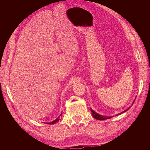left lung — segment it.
Returning a JSON list of instances; mask_svg holds the SVG:
<instances>
[{
  "label": "left lung",
  "instance_id": "obj_1",
  "mask_svg": "<svg viewBox=\"0 0 150 150\" xmlns=\"http://www.w3.org/2000/svg\"><path fill=\"white\" fill-rule=\"evenodd\" d=\"M129 110V108H128L126 110H125V111H124L123 112H121V113H120V115H121V114H122V113H123V112H126V111H128ZM91 112H92V115H93V116L94 117L95 119H96V120H107V119H110V118H111V117H107V116H102V115H98V113H96V112H94L91 108ZM119 115V114H118ZM116 115V116H117Z\"/></svg>",
  "mask_w": 150,
  "mask_h": 150
}]
</instances>
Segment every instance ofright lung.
Returning a JSON list of instances; mask_svg holds the SVG:
<instances>
[{
	"label": "right lung",
	"instance_id": "add662e5",
	"mask_svg": "<svg viewBox=\"0 0 150 150\" xmlns=\"http://www.w3.org/2000/svg\"><path fill=\"white\" fill-rule=\"evenodd\" d=\"M59 120V117H57V119H56L55 120L53 121H52V122H49L48 124H49V125H53V124L55 123V122H56L57 121H58Z\"/></svg>",
	"mask_w": 150,
	"mask_h": 150
}]
</instances>
